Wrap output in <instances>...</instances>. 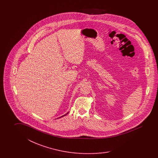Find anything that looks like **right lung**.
I'll use <instances>...</instances> for the list:
<instances>
[{
    "label": "right lung",
    "instance_id": "right-lung-1",
    "mask_svg": "<svg viewBox=\"0 0 158 158\" xmlns=\"http://www.w3.org/2000/svg\"><path fill=\"white\" fill-rule=\"evenodd\" d=\"M68 114V112L67 114H64V115H63V116H61V117H63V116H65V115H66V114ZM61 117H60V118H61Z\"/></svg>",
    "mask_w": 158,
    "mask_h": 158
}]
</instances>
